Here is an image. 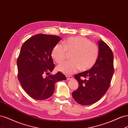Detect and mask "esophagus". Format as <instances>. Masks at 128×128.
I'll list each match as a JSON object with an SVG mask.
<instances>
[{
  "label": "esophagus",
  "mask_w": 128,
  "mask_h": 128,
  "mask_svg": "<svg viewBox=\"0 0 128 128\" xmlns=\"http://www.w3.org/2000/svg\"><path fill=\"white\" fill-rule=\"evenodd\" d=\"M66 78H67V80H70L72 79L73 77L72 76H66Z\"/></svg>",
  "instance_id": "1"
}]
</instances>
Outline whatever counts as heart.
<instances>
[{
	"instance_id": "1",
	"label": "heart",
	"mask_w": 128,
	"mask_h": 128,
	"mask_svg": "<svg viewBox=\"0 0 128 128\" xmlns=\"http://www.w3.org/2000/svg\"><path fill=\"white\" fill-rule=\"evenodd\" d=\"M99 50L98 45L84 37H70L63 42V45L56 44L51 52L52 59L56 63L63 62L67 52L72 53V60L57 66V69L65 74L70 75L80 69L86 71L92 68L97 61Z\"/></svg>"
}]
</instances>
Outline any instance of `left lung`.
<instances>
[{"label":"left lung","instance_id":"8db88e82","mask_svg":"<svg viewBox=\"0 0 128 128\" xmlns=\"http://www.w3.org/2000/svg\"><path fill=\"white\" fill-rule=\"evenodd\" d=\"M99 56L94 66L90 70L74 76L79 87L72 92L75 101L82 105H89L98 102L109 88L114 72L113 53L106 42H98ZM81 77L87 78L83 80Z\"/></svg>","mask_w":128,"mask_h":128}]
</instances>
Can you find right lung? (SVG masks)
<instances>
[{
    "label": "right lung",
    "instance_id": "add662e5",
    "mask_svg": "<svg viewBox=\"0 0 128 128\" xmlns=\"http://www.w3.org/2000/svg\"><path fill=\"white\" fill-rule=\"evenodd\" d=\"M61 40L56 35L38 34L22 46L17 60L18 79L27 94L34 99L48 98L54 93L55 84L66 80L60 72L48 75L55 68L52 50Z\"/></svg>",
    "mask_w": 128,
    "mask_h": 128
}]
</instances>
